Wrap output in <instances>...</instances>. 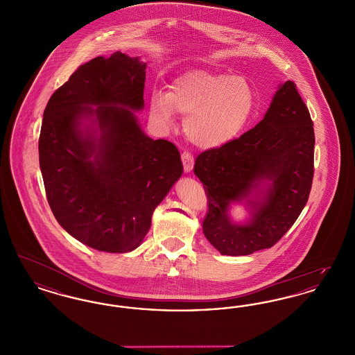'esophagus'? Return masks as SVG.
Segmentation results:
<instances>
[{
	"label": "esophagus",
	"instance_id": "obj_1",
	"mask_svg": "<svg viewBox=\"0 0 355 355\" xmlns=\"http://www.w3.org/2000/svg\"><path fill=\"white\" fill-rule=\"evenodd\" d=\"M181 158H182L185 173H190L194 166V157L189 152H184L181 154Z\"/></svg>",
	"mask_w": 355,
	"mask_h": 355
}]
</instances>
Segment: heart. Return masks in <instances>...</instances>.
Masks as SVG:
<instances>
[{"instance_id": "b5f03b06", "label": "heart", "mask_w": 355, "mask_h": 355, "mask_svg": "<svg viewBox=\"0 0 355 355\" xmlns=\"http://www.w3.org/2000/svg\"><path fill=\"white\" fill-rule=\"evenodd\" d=\"M253 87L243 77L189 69L177 76L169 92L155 90L149 100L155 122L170 126L175 112L186 116L187 139L198 149L216 150L233 142L252 119Z\"/></svg>"}]
</instances>
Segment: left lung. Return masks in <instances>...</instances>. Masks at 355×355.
I'll return each mask as SVG.
<instances>
[{"instance_id": "left-lung-1", "label": "left lung", "mask_w": 355, "mask_h": 355, "mask_svg": "<svg viewBox=\"0 0 355 355\" xmlns=\"http://www.w3.org/2000/svg\"><path fill=\"white\" fill-rule=\"evenodd\" d=\"M314 144L310 113L286 81L252 130L197 157L194 174L209 200L203 234L222 255L269 249L293 226L309 200ZM236 202L248 211L241 223L230 214Z\"/></svg>"}]
</instances>
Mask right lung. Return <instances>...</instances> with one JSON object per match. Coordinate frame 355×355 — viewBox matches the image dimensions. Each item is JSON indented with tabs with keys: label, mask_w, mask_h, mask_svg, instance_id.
<instances>
[{
	"label": "right lung",
	"mask_w": 355,
	"mask_h": 355,
	"mask_svg": "<svg viewBox=\"0 0 355 355\" xmlns=\"http://www.w3.org/2000/svg\"><path fill=\"white\" fill-rule=\"evenodd\" d=\"M145 69L121 51L96 57L44 112L38 153L51 211L70 236L100 252L137 249L184 170L178 149L145 135L135 116L145 106Z\"/></svg>",
	"instance_id": "right-lung-1"
}]
</instances>
